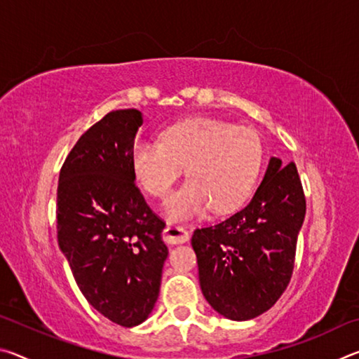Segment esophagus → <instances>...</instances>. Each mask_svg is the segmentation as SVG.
Masks as SVG:
<instances>
[{"instance_id":"esophagus-1","label":"esophagus","mask_w":359,"mask_h":359,"mask_svg":"<svg viewBox=\"0 0 359 359\" xmlns=\"http://www.w3.org/2000/svg\"><path fill=\"white\" fill-rule=\"evenodd\" d=\"M190 234L187 233L184 228L175 226V224L168 223L165 231H163V239H165L168 244H184L188 241Z\"/></svg>"}]
</instances>
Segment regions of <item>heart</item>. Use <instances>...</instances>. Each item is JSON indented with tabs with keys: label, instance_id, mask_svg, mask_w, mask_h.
<instances>
[{
	"label": "heart",
	"instance_id": "obj_1",
	"mask_svg": "<svg viewBox=\"0 0 359 359\" xmlns=\"http://www.w3.org/2000/svg\"><path fill=\"white\" fill-rule=\"evenodd\" d=\"M133 169L145 191L163 199L187 166L188 180L168 199L174 218L226 214L244 203L258 177L263 144L257 131L226 120L199 117L168 128L161 141L139 139Z\"/></svg>",
	"mask_w": 359,
	"mask_h": 359
}]
</instances>
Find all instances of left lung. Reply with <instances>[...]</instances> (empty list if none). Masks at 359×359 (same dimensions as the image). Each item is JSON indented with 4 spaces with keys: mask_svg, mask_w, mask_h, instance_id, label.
Wrapping results in <instances>:
<instances>
[{
    "mask_svg": "<svg viewBox=\"0 0 359 359\" xmlns=\"http://www.w3.org/2000/svg\"><path fill=\"white\" fill-rule=\"evenodd\" d=\"M306 194L293 161L272 156L253 198L191 238L199 283L212 307L231 320L264 313L285 293L294 269Z\"/></svg>",
    "mask_w": 359,
    "mask_h": 359,
    "instance_id": "obj_1",
    "label": "left lung"
}]
</instances>
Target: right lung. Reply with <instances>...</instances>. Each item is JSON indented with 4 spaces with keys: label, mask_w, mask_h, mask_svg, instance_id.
Wrapping results in <instances>:
<instances>
[{
    "label": "right lung",
    "mask_w": 359,
    "mask_h": 359,
    "mask_svg": "<svg viewBox=\"0 0 359 359\" xmlns=\"http://www.w3.org/2000/svg\"><path fill=\"white\" fill-rule=\"evenodd\" d=\"M142 114H106L66 156L57 188L58 245L92 307L131 327L160 294L165 222L136 187L131 151Z\"/></svg>",
    "instance_id": "right-lung-1"
}]
</instances>
